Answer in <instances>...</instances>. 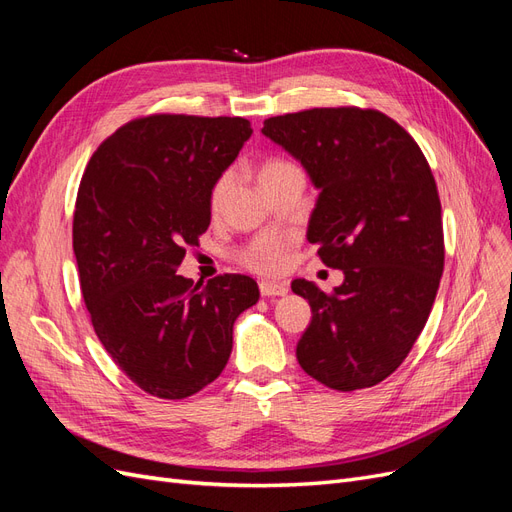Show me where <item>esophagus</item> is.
<instances>
[{"label": "esophagus", "mask_w": 512, "mask_h": 512, "mask_svg": "<svg viewBox=\"0 0 512 512\" xmlns=\"http://www.w3.org/2000/svg\"><path fill=\"white\" fill-rule=\"evenodd\" d=\"M258 288L262 297H284L288 292L286 284H275V282H260Z\"/></svg>", "instance_id": "34e87169"}]
</instances>
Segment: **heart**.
Segmentation results:
<instances>
[{
  "instance_id": "heart-1",
  "label": "heart",
  "mask_w": 512,
  "mask_h": 512,
  "mask_svg": "<svg viewBox=\"0 0 512 512\" xmlns=\"http://www.w3.org/2000/svg\"><path fill=\"white\" fill-rule=\"evenodd\" d=\"M301 170L297 164H292L290 160L284 158H269L258 166V181L262 188H269L275 181L284 179L290 173H297ZM232 188V175L230 173H222L218 179L213 181L211 192H209V207L211 211H220L226 203L228 192ZM237 258L243 267L252 269L256 273H277L286 262V245L282 241L275 239H262L256 241L252 245L243 247V250L237 252Z\"/></svg>"
}]
</instances>
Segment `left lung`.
<instances>
[{
    "label": "left lung",
    "mask_w": 512,
    "mask_h": 512,
    "mask_svg": "<svg viewBox=\"0 0 512 512\" xmlns=\"http://www.w3.org/2000/svg\"><path fill=\"white\" fill-rule=\"evenodd\" d=\"M262 134L301 160L320 188L307 239L324 265L346 275L331 292L292 282L312 305L299 365L333 391L376 386L421 335L444 271L442 205L429 162L376 108L269 117Z\"/></svg>",
    "instance_id": "1"
}]
</instances>
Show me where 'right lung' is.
I'll return each mask as SVG.
<instances>
[{
    "instance_id": "obj_1",
    "label": "right lung",
    "mask_w": 512,
    "mask_h": 512,
    "mask_svg": "<svg viewBox=\"0 0 512 512\" xmlns=\"http://www.w3.org/2000/svg\"><path fill=\"white\" fill-rule=\"evenodd\" d=\"M252 136L243 117L156 113L104 138L76 194L72 245L94 331L138 389L185 399L222 374L232 324L258 301L247 275H177L209 228L213 181Z\"/></svg>"
}]
</instances>
